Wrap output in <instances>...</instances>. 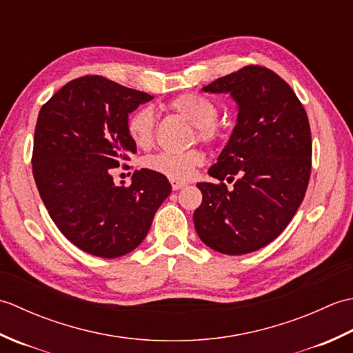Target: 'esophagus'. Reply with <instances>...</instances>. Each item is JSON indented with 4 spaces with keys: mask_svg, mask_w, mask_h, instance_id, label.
Segmentation results:
<instances>
[{
    "mask_svg": "<svg viewBox=\"0 0 353 353\" xmlns=\"http://www.w3.org/2000/svg\"><path fill=\"white\" fill-rule=\"evenodd\" d=\"M171 186H172V190L177 191V190L185 188L186 183H185V182H181V181H174V179H172V181H171Z\"/></svg>",
    "mask_w": 353,
    "mask_h": 353,
    "instance_id": "1",
    "label": "esophagus"
}]
</instances>
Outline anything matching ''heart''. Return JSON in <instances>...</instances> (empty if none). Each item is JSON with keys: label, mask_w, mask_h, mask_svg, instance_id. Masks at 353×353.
<instances>
[{"label": "heart", "mask_w": 353, "mask_h": 353, "mask_svg": "<svg viewBox=\"0 0 353 353\" xmlns=\"http://www.w3.org/2000/svg\"><path fill=\"white\" fill-rule=\"evenodd\" d=\"M168 108L194 125V130H196L194 139H199L209 145H214L221 139V129L215 123L219 118V108L208 97L196 92H186L172 99L168 103ZM127 133L137 147H152L156 133V117L153 110L150 108H139L132 112L130 117L127 118ZM203 161V153L197 148H191L182 153H156L148 156L144 163L148 170L159 172V174L174 179V181H186Z\"/></svg>", "instance_id": "1"}]
</instances>
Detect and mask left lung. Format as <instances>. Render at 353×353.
<instances>
[{
    "mask_svg": "<svg viewBox=\"0 0 353 353\" xmlns=\"http://www.w3.org/2000/svg\"><path fill=\"white\" fill-rule=\"evenodd\" d=\"M203 91L234 97L238 123L208 171L220 183H197L203 200L194 211V226L201 241L220 253L259 250L288 226L308 188V115L287 81L265 66H243ZM224 178L236 181L232 192Z\"/></svg>",
    "mask_w": 353,
    "mask_h": 353,
    "instance_id": "1",
    "label": "left lung"
}]
</instances>
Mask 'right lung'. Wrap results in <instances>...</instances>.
<instances>
[{"label":"right lung","instance_id":"add662e5","mask_svg":"<svg viewBox=\"0 0 353 353\" xmlns=\"http://www.w3.org/2000/svg\"><path fill=\"white\" fill-rule=\"evenodd\" d=\"M152 99L103 76H83L39 110L32 154L37 191L59 230L94 256L137 249L171 192L168 179L152 170L134 171L129 186H117L110 174L137 152L127 117Z\"/></svg>","mask_w":353,"mask_h":353}]
</instances>
